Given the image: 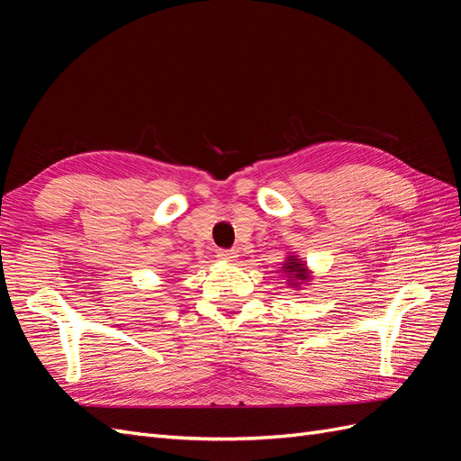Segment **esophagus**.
I'll use <instances>...</instances> for the list:
<instances>
[{"label": "esophagus", "mask_w": 461, "mask_h": 461, "mask_svg": "<svg viewBox=\"0 0 461 461\" xmlns=\"http://www.w3.org/2000/svg\"><path fill=\"white\" fill-rule=\"evenodd\" d=\"M217 258H219L221 261H236V258H239V254H236L234 249H219Z\"/></svg>", "instance_id": "34e87169"}]
</instances>
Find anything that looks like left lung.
<instances>
[{
    "label": "left lung",
    "mask_w": 461,
    "mask_h": 461,
    "mask_svg": "<svg viewBox=\"0 0 461 461\" xmlns=\"http://www.w3.org/2000/svg\"><path fill=\"white\" fill-rule=\"evenodd\" d=\"M276 273H281L286 278V285L292 290H303L305 286H310L313 281V271L308 267V263L303 261L294 252H288L285 261H281V267H278Z\"/></svg>",
    "instance_id": "1"
}]
</instances>
